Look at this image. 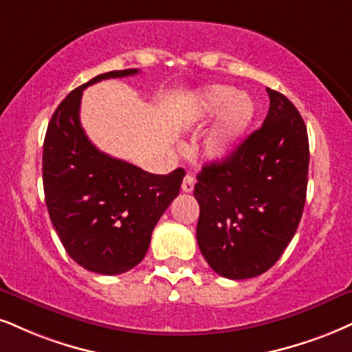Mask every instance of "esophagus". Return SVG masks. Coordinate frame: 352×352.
<instances>
[{
  "instance_id": "esophagus-1",
  "label": "esophagus",
  "mask_w": 352,
  "mask_h": 352,
  "mask_svg": "<svg viewBox=\"0 0 352 352\" xmlns=\"http://www.w3.org/2000/svg\"><path fill=\"white\" fill-rule=\"evenodd\" d=\"M194 184H196V179H194V177L190 175H188V176H184L183 186H181V188H183L184 192H192Z\"/></svg>"
}]
</instances>
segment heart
<instances>
[{
    "mask_svg": "<svg viewBox=\"0 0 352 352\" xmlns=\"http://www.w3.org/2000/svg\"><path fill=\"white\" fill-rule=\"evenodd\" d=\"M219 119L206 138V153L212 160H225L235 151L254 117V104L248 94L236 93L227 85H212L196 98L189 119L204 122L212 116Z\"/></svg>",
    "mask_w": 352,
    "mask_h": 352,
    "instance_id": "1",
    "label": "heart"
}]
</instances>
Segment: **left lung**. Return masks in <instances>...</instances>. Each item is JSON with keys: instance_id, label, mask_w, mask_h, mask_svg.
Returning <instances> with one entry per match:
<instances>
[{"instance_id": "1", "label": "left lung", "mask_w": 352, "mask_h": 352, "mask_svg": "<svg viewBox=\"0 0 352 352\" xmlns=\"http://www.w3.org/2000/svg\"><path fill=\"white\" fill-rule=\"evenodd\" d=\"M261 127L197 175V243L217 274L250 279L276 264L300 223L309 183V135L284 94L266 89Z\"/></svg>"}]
</instances>
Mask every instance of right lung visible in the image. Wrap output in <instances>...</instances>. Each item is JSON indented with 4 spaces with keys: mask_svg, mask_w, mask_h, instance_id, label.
<instances>
[{
    "mask_svg": "<svg viewBox=\"0 0 352 352\" xmlns=\"http://www.w3.org/2000/svg\"><path fill=\"white\" fill-rule=\"evenodd\" d=\"M117 70L73 89L52 116L43 140L42 179L54 228L67 253L91 272L116 276L135 267L148 251L160 217L179 194L184 169L153 175L99 151L80 122L83 89Z\"/></svg>",
    "mask_w": 352,
    "mask_h": 352,
    "instance_id": "right-lung-1",
    "label": "right lung"
}]
</instances>
